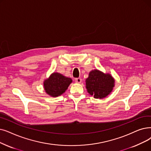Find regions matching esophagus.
Here are the masks:
<instances>
[{
  "mask_svg": "<svg viewBox=\"0 0 151 151\" xmlns=\"http://www.w3.org/2000/svg\"><path fill=\"white\" fill-rule=\"evenodd\" d=\"M82 81V79L80 78H78L75 79V82L77 83H81Z\"/></svg>",
  "mask_w": 151,
  "mask_h": 151,
  "instance_id": "obj_1",
  "label": "esophagus"
}]
</instances>
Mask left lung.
Wrapping results in <instances>:
<instances>
[{
  "instance_id": "8db88e82",
  "label": "left lung",
  "mask_w": 151,
  "mask_h": 151,
  "mask_svg": "<svg viewBox=\"0 0 151 151\" xmlns=\"http://www.w3.org/2000/svg\"><path fill=\"white\" fill-rule=\"evenodd\" d=\"M115 85V80L109 73L94 70L89 72L86 80V88L88 93L96 99H102L107 97Z\"/></svg>"
}]
</instances>
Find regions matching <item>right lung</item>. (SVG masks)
Instances as JSON below:
<instances>
[{
	"label": "right lung",
	"instance_id": "1",
	"mask_svg": "<svg viewBox=\"0 0 151 151\" xmlns=\"http://www.w3.org/2000/svg\"><path fill=\"white\" fill-rule=\"evenodd\" d=\"M72 80L59 73H53L49 78L44 81V90L51 97H57L62 95L66 91Z\"/></svg>",
	"mask_w": 151,
	"mask_h": 151
}]
</instances>
